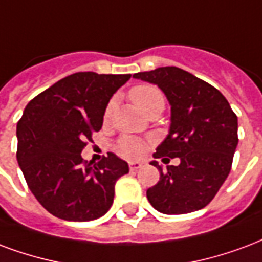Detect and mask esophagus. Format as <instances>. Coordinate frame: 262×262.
Segmentation results:
<instances>
[{
  "label": "esophagus",
  "instance_id": "34e87169",
  "mask_svg": "<svg viewBox=\"0 0 262 262\" xmlns=\"http://www.w3.org/2000/svg\"><path fill=\"white\" fill-rule=\"evenodd\" d=\"M143 166V164L141 162H137V161H135V162H130L129 164V169L132 170V172H136V170H139Z\"/></svg>",
  "mask_w": 262,
  "mask_h": 262
}]
</instances>
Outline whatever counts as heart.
<instances>
[{
    "mask_svg": "<svg viewBox=\"0 0 262 262\" xmlns=\"http://www.w3.org/2000/svg\"><path fill=\"white\" fill-rule=\"evenodd\" d=\"M129 97L132 101L135 102V105L146 115L156 108H164V104H165V100L160 89H157L156 86H150V84H140V86L133 87L129 92ZM112 108H114V102L111 101L105 108V114H104L105 119H108L111 115ZM116 150L126 158H139L144 154L146 147L137 139L122 137L116 144Z\"/></svg>",
    "mask_w": 262,
    "mask_h": 262,
    "instance_id": "b5f03b06",
    "label": "heart"
}]
</instances>
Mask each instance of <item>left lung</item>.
<instances>
[{"instance_id":"1","label":"left lung","mask_w":262,"mask_h":262,"mask_svg":"<svg viewBox=\"0 0 262 262\" xmlns=\"http://www.w3.org/2000/svg\"><path fill=\"white\" fill-rule=\"evenodd\" d=\"M133 77L157 84L169 101V133L154 158L180 160L165 169L151 162L160 180L147 190V199L168 215L204 208L229 175L239 141L237 116L220 90L180 68H157Z\"/></svg>"}]
</instances>
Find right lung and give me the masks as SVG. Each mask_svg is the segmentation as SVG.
Listing matches in <instances>:
<instances>
[{"mask_svg": "<svg viewBox=\"0 0 262 262\" xmlns=\"http://www.w3.org/2000/svg\"><path fill=\"white\" fill-rule=\"evenodd\" d=\"M130 75L79 72L29 102L16 126V160L29 189L57 218L86 222L111 208L115 183L129 172L112 152L90 165L86 141L102 126L108 102Z\"/></svg>", "mask_w": 262, "mask_h": 262, "instance_id": "obj_1", "label": "right lung"}]
</instances>
